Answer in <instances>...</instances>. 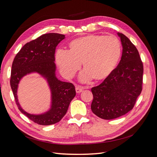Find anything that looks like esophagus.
I'll return each mask as SVG.
<instances>
[{
	"label": "esophagus",
	"mask_w": 157,
	"mask_h": 157,
	"mask_svg": "<svg viewBox=\"0 0 157 157\" xmlns=\"http://www.w3.org/2000/svg\"><path fill=\"white\" fill-rule=\"evenodd\" d=\"M75 90H76V92H77V93H80V92H82L83 91V88H82L81 86H76Z\"/></svg>",
	"instance_id": "esophagus-1"
}]
</instances>
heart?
I'll use <instances>...</instances> for the list:
<instances>
[{"label":"heart","instance_id":"obj_1","mask_svg":"<svg viewBox=\"0 0 157 157\" xmlns=\"http://www.w3.org/2000/svg\"><path fill=\"white\" fill-rule=\"evenodd\" d=\"M69 51L59 50L56 60L61 73L71 78L83 63L82 81L106 78L115 69L121 54L120 41L115 36L90 35L80 36L69 43Z\"/></svg>","mask_w":157,"mask_h":157}]
</instances>
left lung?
I'll use <instances>...</instances> for the list:
<instances>
[{
    "instance_id": "8db88e82",
    "label": "left lung",
    "mask_w": 157,
    "mask_h": 157,
    "mask_svg": "<svg viewBox=\"0 0 157 157\" xmlns=\"http://www.w3.org/2000/svg\"><path fill=\"white\" fill-rule=\"evenodd\" d=\"M122 46L121 59L99 86L93 87L92 112L105 120L117 118L134 107L142 90L144 66L136 47L127 36L117 33Z\"/></svg>"
}]
</instances>
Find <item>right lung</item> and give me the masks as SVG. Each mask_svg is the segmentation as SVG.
<instances>
[{
    "instance_id": "right-lung-1",
    "label": "right lung",
    "mask_w": 157,
    "mask_h": 157,
    "mask_svg": "<svg viewBox=\"0 0 157 157\" xmlns=\"http://www.w3.org/2000/svg\"><path fill=\"white\" fill-rule=\"evenodd\" d=\"M65 39L58 33H47L27 42L14 58L11 71L10 86L17 107L23 115L38 124L47 126L61 121L67 111L76 91L72 83L61 81L56 77L55 51L56 46ZM37 72L47 80L51 92V107L40 115H33L25 112L18 101V84L24 75Z\"/></svg>"
}]
</instances>
